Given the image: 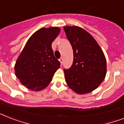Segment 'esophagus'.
<instances>
[{
  "instance_id": "1",
  "label": "esophagus",
  "mask_w": 124,
  "mask_h": 124,
  "mask_svg": "<svg viewBox=\"0 0 124 124\" xmlns=\"http://www.w3.org/2000/svg\"><path fill=\"white\" fill-rule=\"evenodd\" d=\"M59 60H60V63H61V65H62V64H63V58H60V59H59Z\"/></svg>"
}]
</instances>
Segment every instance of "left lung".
<instances>
[{
  "label": "left lung",
  "instance_id": "obj_1",
  "mask_svg": "<svg viewBox=\"0 0 124 124\" xmlns=\"http://www.w3.org/2000/svg\"><path fill=\"white\" fill-rule=\"evenodd\" d=\"M73 51V62L69 69H64L66 83L78 94L91 92L105 78L106 60L94 38L77 26L64 28Z\"/></svg>",
  "mask_w": 124,
  "mask_h": 124
}]
</instances>
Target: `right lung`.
<instances>
[{
    "label": "right lung",
    "instance_id": "add662e5",
    "mask_svg": "<svg viewBox=\"0 0 124 124\" xmlns=\"http://www.w3.org/2000/svg\"><path fill=\"white\" fill-rule=\"evenodd\" d=\"M57 27L41 28L30 38L16 60L15 71L27 88L40 91L52 80L60 62L54 56L51 44L60 33Z\"/></svg>",
    "mask_w": 124,
    "mask_h": 124
}]
</instances>
